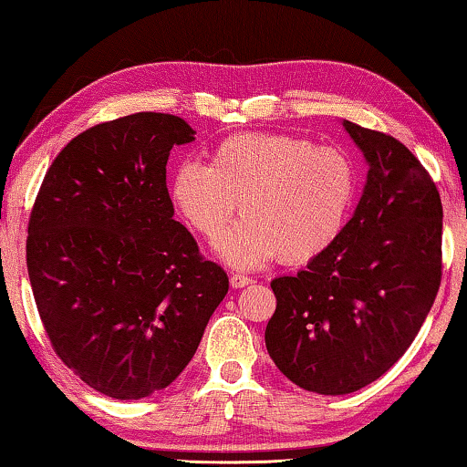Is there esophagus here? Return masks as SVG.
Returning <instances> with one entry per match:
<instances>
[{
    "instance_id": "1",
    "label": "esophagus",
    "mask_w": 467,
    "mask_h": 467,
    "mask_svg": "<svg viewBox=\"0 0 467 467\" xmlns=\"http://www.w3.org/2000/svg\"><path fill=\"white\" fill-rule=\"evenodd\" d=\"M229 283H232L234 289H242V286L253 285V278H251V276H244V274H234Z\"/></svg>"
}]
</instances>
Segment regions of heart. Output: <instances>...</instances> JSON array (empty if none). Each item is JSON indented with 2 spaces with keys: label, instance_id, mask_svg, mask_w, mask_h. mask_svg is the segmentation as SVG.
<instances>
[{
  "label": "heart",
  "instance_id": "b5f03b06",
  "mask_svg": "<svg viewBox=\"0 0 467 467\" xmlns=\"http://www.w3.org/2000/svg\"><path fill=\"white\" fill-rule=\"evenodd\" d=\"M359 191L347 152L289 133H234L210 150L208 165L182 161L170 181L171 202L187 225L216 242L234 216L244 214L221 242L235 267L283 257L308 264L340 238Z\"/></svg>",
  "mask_w": 467,
  "mask_h": 467
}]
</instances>
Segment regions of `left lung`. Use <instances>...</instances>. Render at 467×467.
<instances>
[{
  "label": "left lung",
  "instance_id": "obj_1",
  "mask_svg": "<svg viewBox=\"0 0 467 467\" xmlns=\"http://www.w3.org/2000/svg\"><path fill=\"white\" fill-rule=\"evenodd\" d=\"M368 182L336 244L272 280V361L306 391L344 395L380 379L417 337L442 278V202L400 140L344 120Z\"/></svg>",
  "mask_w": 467,
  "mask_h": 467
}]
</instances>
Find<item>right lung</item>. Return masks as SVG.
Returning <instances> with one entry per match:
<instances>
[{"mask_svg":"<svg viewBox=\"0 0 467 467\" xmlns=\"http://www.w3.org/2000/svg\"><path fill=\"white\" fill-rule=\"evenodd\" d=\"M193 133L161 112L88 127L55 157L31 208L27 272L44 329L108 398L174 382L227 296L225 270L174 221L165 184L171 146Z\"/></svg>","mask_w":467,"mask_h":467,"instance_id":"right-lung-1","label":"right lung"}]
</instances>
